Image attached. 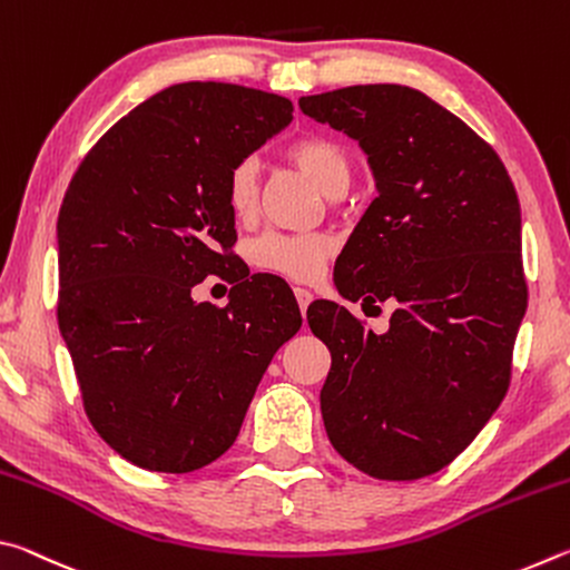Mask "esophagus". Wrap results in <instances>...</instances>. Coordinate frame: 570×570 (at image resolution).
I'll use <instances>...</instances> for the list:
<instances>
[{"instance_id": "1", "label": "esophagus", "mask_w": 570, "mask_h": 570, "mask_svg": "<svg viewBox=\"0 0 570 570\" xmlns=\"http://www.w3.org/2000/svg\"><path fill=\"white\" fill-rule=\"evenodd\" d=\"M294 296H296V302H298V308H302V312H306V306L312 304V292H306V288H302V286H296L294 288Z\"/></svg>"}]
</instances>
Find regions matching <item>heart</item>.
<instances>
[{"label": "heart", "mask_w": 570, "mask_h": 570, "mask_svg": "<svg viewBox=\"0 0 570 570\" xmlns=\"http://www.w3.org/2000/svg\"><path fill=\"white\" fill-rule=\"evenodd\" d=\"M286 158L302 168L330 196L350 186L352 160L344 146L324 135H304L286 148ZM226 206L230 216L244 220L256 208V163L238 160L226 178ZM334 240L326 234H264L250 246V262L268 274L294 282H314L332 256Z\"/></svg>", "instance_id": "obj_1"}]
</instances>
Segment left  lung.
<instances>
[{"label": "left lung", "mask_w": 570, "mask_h": 570, "mask_svg": "<svg viewBox=\"0 0 570 570\" xmlns=\"http://www.w3.org/2000/svg\"><path fill=\"white\" fill-rule=\"evenodd\" d=\"M370 156L380 196L336 258L352 302H394L374 334L334 302L306 320L330 346L326 435L377 480L450 465L503 402L528 286L520 204L503 160L458 115L404 85H354L298 100Z\"/></svg>", "instance_id": "left-lung-1"}]
</instances>
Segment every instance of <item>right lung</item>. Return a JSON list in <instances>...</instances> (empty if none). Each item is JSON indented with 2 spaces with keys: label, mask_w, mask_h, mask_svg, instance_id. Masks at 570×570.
<instances>
[{
  "label": "right lung",
  "mask_w": 570,
  "mask_h": 570,
  "mask_svg": "<svg viewBox=\"0 0 570 570\" xmlns=\"http://www.w3.org/2000/svg\"><path fill=\"white\" fill-rule=\"evenodd\" d=\"M292 112L244 85H173L115 122L67 186L57 322L85 414L132 465L180 475L224 455L302 326L292 288L236 264L226 206L228 170ZM220 271L237 284L229 306L193 303Z\"/></svg>",
  "instance_id": "1"
}]
</instances>
